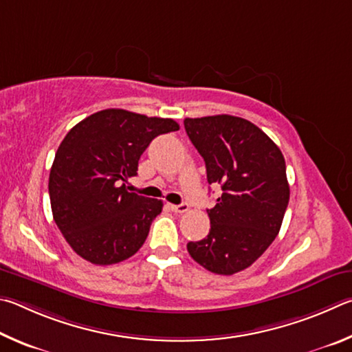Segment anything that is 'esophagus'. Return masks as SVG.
I'll use <instances>...</instances> for the list:
<instances>
[{
	"label": "esophagus",
	"mask_w": 352,
	"mask_h": 352,
	"mask_svg": "<svg viewBox=\"0 0 352 352\" xmlns=\"http://www.w3.org/2000/svg\"><path fill=\"white\" fill-rule=\"evenodd\" d=\"M170 208H171V212H175V213H186L187 210H188V204L187 202H182V204H170Z\"/></svg>",
	"instance_id": "1"
}]
</instances>
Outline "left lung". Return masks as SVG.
<instances>
[{"instance_id":"8db88e82","label":"left lung","mask_w":352,"mask_h":352,"mask_svg":"<svg viewBox=\"0 0 352 352\" xmlns=\"http://www.w3.org/2000/svg\"><path fill=\"white\" fill-rule=\"evenodd\" d=\"M184 126L204 159L208 184L223 190L207 210L210 232L201 241H190L187 250L213 274L241 272L280 232L289 204L285 157L266 133L241 117L186 119Z\"/></svg>"}]
</instances>
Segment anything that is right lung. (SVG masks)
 I'll list each match as a JSON object with an SVG mask.
<instances>
[{
	"label": "right lung",
	"mask_w": 352,
	"mask_h": 352,
	"mask_svg": "<svg viewBox=\"0 0 352 352\" xmlns=\"http://www.w3.org/2000/svg\"><path fill=\"white\" fill-rule=\"evenodd\" d=\"M173 119L103 109L65 135L49 175L54 221L66 243L98 266L133 256L145 243L162 201L128 192L142 153L159 134L177 131Z\"/></svg>",
	"instance_id": "obj_1"
}]
</instances>
